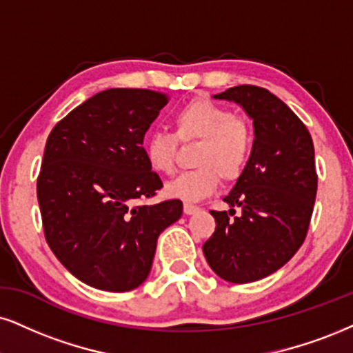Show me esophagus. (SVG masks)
Listing matches in <instances>:
<instances>
[{
	"label": "esophagus",
	"instance_id": "esophagus-1",
	"mask_svg": "<svg viewBox=\"0 0 353 353\" xmlns=\"http://www.w3.org/2000/svg\"><path fill=\"white\" fill-rule=\"evenodd\" d=\"M183 211H185L186 216H191V214H194V212H198L199 208L194 206V204H191V203H185L183 204Z\"/></svg>",
	"mask_w": 353,
	"mask_h": 353
}]
</instances>
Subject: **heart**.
<instances>
[{
  "mask_svg": "<svg viewBox=\"0 0 353 353\" xmlns=\"http://www.w3.org/2000/svg\"><path fill=\"white\" fill-rule=\"evenodd\" d=\"M176 139L181 142L201 141L194 154L198 168L181 173L167 185V193L185 201H199L212 193L219 181L237 178L249 163L254 134L247 121L234 116L228 108L194 99L173 117ZM147 163L160 175L175 172L176 141L165 132H154L143 142Z\"/></svg>",
  "mask_w": 353,
  "mask_h": 353,
  "instance_id": "b5f03b06",
  "label": "heart"
}]
</instances>
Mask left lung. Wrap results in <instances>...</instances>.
I'll use <instances>...</instances> for the list:
<instances>
[{"label": "left lung", "instance_id": "obj_1", "mask_svg": "<svg viewBox=\"0 0 353 353\" xmlns=\"http://www.w3.org/2000/svg\"><path fill=\"white\" fill-rule=\"evenodd\" d=\"M212 98L239 104L254 121L255 141L224 196L229 211H211L216 230L203 254L223 280L252 283L281 268L303 245L317 191L314 145L301 119L268 90L241 85Z\"/></svg>", "mask_w": 353, "mask_h": 353}]
</instances>
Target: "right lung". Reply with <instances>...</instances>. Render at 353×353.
I'll use <instances>...</instances> for the list:
<instances>
[{"label": "right lung", "instance_id": "right-lung-1", "mask_svg": "<svg viewBox=\"0 0 353 353\" xmlns=\"http://www.w3.org/2000/svg\"><path fill=\"white\" fill-rule=\"evenodd\" d=\"M168 97L111 88L52 129L37 178L43 232L60 263L93 288L123 293L149 276L157 239L183 212L180 199L137 204L162 188L143 136Z\"/></svg>", "mask_w": 353, "mask_h": 353}]
</instances>
